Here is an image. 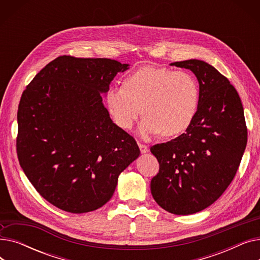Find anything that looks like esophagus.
Segmentation results:
<instances>
[{"label": "esophagus", "mask_w": 260, "mask_h": 260, "mask_svg": "<svg viewBox=\"0 0 260 260\" xmlns=\"http://www.w3.org/2000/svg\"><path fill=\"white\" fill-rule=\"evenodd\" d=\"M139 148H140V152H141V154H145V153H147V152H148V146H147V145H145V144H141V143H139Z\"/></svg>", "instance_id": "obj_1"}]
</instances>
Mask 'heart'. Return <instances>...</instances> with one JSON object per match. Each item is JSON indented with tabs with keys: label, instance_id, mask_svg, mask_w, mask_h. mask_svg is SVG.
<instances>
[{
	"label": "heart",
	"instance_id": "obj_1",
	"mask_svg": "<svg viewBox=\"0 0 260 260\" xmlns=\"http://www.w3.org/2000/svg\"><path fill=\"white\" fill-rule=\"evenodd\" d=\"M104 101L109 116L123 129H131L143 112L138 134L147 140L161 133L176 136L186 131L197 112L199 90L186 72L144 66L126 75L123 86H109Z\"/></svg>",
	"mask_w": 260,
	"mask_h": 260
}]
</instances>
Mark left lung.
Segmentation results:
<instances>
[{
  "mask_svg": "<svg viewBox=\"0 0 260 260\" xmlns=\"http://www.w3.org/2000/svg\"><path fill=\"white\" fill-rule=\"evenodd\" d=\"M170 65L196 76L199 101L184 134L151 147L160 166L151 192L162 209L190 215L210 207L233 180L248 131L237 90L214 66L197 59Z\"/></svg>",
  "mask_w": 260,
  "mask_h": 260,
  "instance_id": "8db88e82",
  "label": "left lung"
}]
</instances>
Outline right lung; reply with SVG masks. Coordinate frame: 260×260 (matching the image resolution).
<instances>
[{
	"instance_id": "obj_1",
	"label": "right lung",
	"mask_w": 260,
	"mask_h": 260,
	"mask_svg": "<svg viewBox=\"0 0 260 260\" xmlns=\"http://www.w3.org/2000/svg\"><path fill=\"white\" fill-rule=\"evenodd\" d=\"M128 64L63 56L23 91L18 111L20 166L39 194L63 211L97 210L112 198L119 175L140 155L113 122L102 96Z\"/></svg>"
}]
</instances>
